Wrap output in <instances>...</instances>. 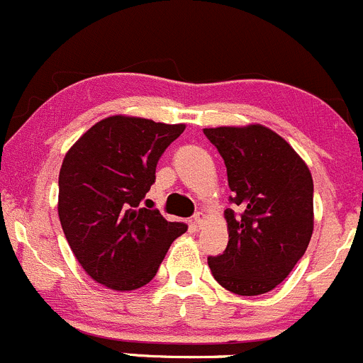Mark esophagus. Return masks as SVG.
I'll return each instance as SVG.
<instances>
[{"instance_id":"obj_1","label":"esophagus","mask_w":363,"mask_h":363,"mask_svg":"<svg viewBox=\"0 0 363 363\" xmlns=\"http://www.w3.org/2000/svg\"><path fill=\"white\" fill-rule=\"evenodd\" d=\"M204 218H206V215H204L203 211H197V213L194 215V224H196V228H201V225L204 224Z\"/></svg>"}]
</instances>
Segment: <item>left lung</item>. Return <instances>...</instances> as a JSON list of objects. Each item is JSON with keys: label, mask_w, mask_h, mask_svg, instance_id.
Listing matches in <instances>:
<instances>
[{"label": "left lung", "mask_w": 363, "mask_h": 363, "mask_svg": "<svg viewBox=\"0 0 363 363\" xmlns=\"http://www.w3.org/2000/svg\"><path fill=\"white\" fill-rule=\"evenodd\" d=\"M228 169L229 242L208 257L228 291L256 296L277 288L307 250L314 229V183L302 157L263 125L204 128Z\"/></svg>", "instance_id": "left-lung-1"}]
</instances>
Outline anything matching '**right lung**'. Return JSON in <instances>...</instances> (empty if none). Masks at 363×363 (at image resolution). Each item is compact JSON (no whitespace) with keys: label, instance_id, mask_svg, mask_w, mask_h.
<instances>
[{"label":"right lung","instance_id":"add662e5","mask_svg":"<svg viewBox=\"0 0 363 363\" xmlns=\"http://www.w3.org/2000/svg\"><path fill=\"white\" fill-rule=\"evenodd\" d=\"M185 125L109 116L86 130L60 169L58 215L65 238L86 274L114 291L155 277L171 243L186 231L159 210L143 208L155 169Z\"/></svg>","mask_w":363,"mask_h":363}]
</instances>
